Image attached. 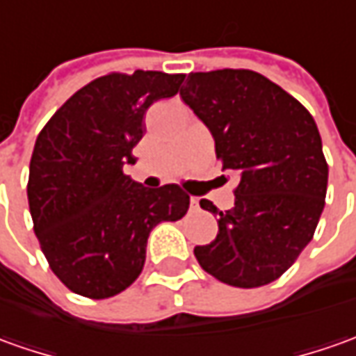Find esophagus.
I'll use <instances>...</instances> for the list:
<instances>
[{
  "label": "esophagus",
  "instance_id": "34e87169",
  "mask_svg": "<svg viewBox=\"0 0 356 356\" xmlns=\"http://www.w3.org/2000/svg\"><path fill=\"white\" fill-rule=\"evenodd\" d=\"M198 209H200V204H198V198L191 197V210H198Z\"/></svg>",
  "mask_w": 356,
  "mask_h": 356
}]
</instances>
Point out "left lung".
Masks as SVG:
<instances>
[{
  "label": "left lung",
  "instance_id": "obj_1",
  "mask_svg": "<svg viewBox=\"0 0 356 356\" xmlns=\"http://www.w3.org/2000/svg\"><path fill=\"white\" fill-rule=\"evenodd\" d=\"M181 99L216 144L222 169L239 173L234 209L197 245L198 265L220 282L257 289L277 280L314 238L325 207L327 161L316 120L292 95L251 70L188 74Z\"/></svg>",
  "mask_w": 356,
  "mask_h": 356
}]
</instances>
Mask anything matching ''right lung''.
Segmentation results:
<instances>
[{"mask_svg":"<svg viewBox=\"0 0 356 356\" xmlns=\"http://www.w3.org/2000/svg\"><path fill=\"white\" fill-rule=\"evenodd\" d=\"M185 74L97 77L67 99L36 138L29 209L52 273L86 298H111L144 269L149 232L188 210L179 185L147 188L122 173L134 163L144 115L173 97Z\"/></svg>","mask_w":356,"mask_h":356,"instance_id":"obj_1","label":"right lung"}]
</instances>
